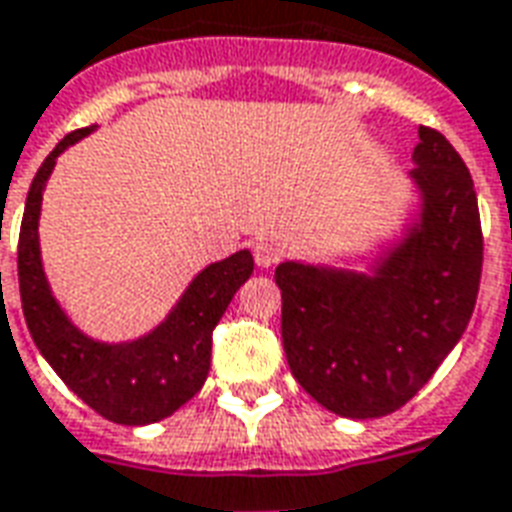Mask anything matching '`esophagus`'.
Returning <instances> with one entry per match:
<instances>
[{"instance_id":"34e87169","label":"esophagus","mask_w":512,"mask_h":512,"mask_svg":"<svg viewBox=\"0 0 512 512\" xmlns=\"http://www.w3.org/2000/svg\"><path fill=\"white\" fill-rule=\"evenodd\" d=\"M252 252H255V263L260 268H271L282 257V249L274 244V241H268V238H260L255 246H252Z\"/></svg>"}]
</instances>
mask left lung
I'll use <instances>...</instances> for the list:
<instances>
[{"mask_svg":"<svg viewBox=\"0 0 512 512\" xmlns=\"http://www.w3.org/2000/svg\"><path fill=\"white\" fill-rule=\"evenodd\" d=\"M418 230L377 276L279 263L282 344L314 401L344 418L401 410L431 380L478 301L483 230L475 184L442 132L420 127Z\"/></svg>","mask_w":512,"mask_h":512,"instance_id":"obj_1","label":"left lung"}]
</instances>
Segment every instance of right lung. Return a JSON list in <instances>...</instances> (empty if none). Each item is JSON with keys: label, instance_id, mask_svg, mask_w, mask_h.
I'll return each mask as SVG.
<instances>
[{"label": "right lung", "instance_id": "add662e5", "mask_svg": "<svg viewBox=\"0 0 512 512\" xmlns=\"http://www.w3.org/2000/svg\"><path fill=\"white\" fill-rule=\"evenodd\" d=\"M92 130L83 127L64 135L34 176L18 233V290L34 344L64 385L102 418L124 426H146L173 415L203 388L211 366L214 328L238 287L249 279L255 260L244 249L208 266L189 285L168 320L140 342L111 347L75 331L45 285L37 217L56 157Z\"/></svg>", "mask_w": 512, "mask_h": 512}]
</instances>
